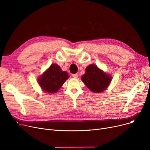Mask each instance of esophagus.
Masks as SVG:
<instances>
[{
    "label": "esophagus",
    "instance_id": "obj_1",
    "mask_svg": "<svg viewBox=\"0 0 150 150\" xmlns=\"http://www.w3.org/2000/svg\"><path fill=\"white\" fill-rule=\"evenodd\" d=\"M72 77L74 78H77L78 77V74H73L72 75Z\"/></svg>",
    "mask_w": 150,
    "mask_h": 150
}]
</instances>
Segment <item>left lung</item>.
Masks as SVG:
<instances>
[{
    "mask_svg": "<svg viewBox=\"0 0 150 150\" xmlns=\"http://www.w3.org/2000/svg\"><path fill=\"white\" fill-rule=\"evenodd\" d=\"M81 80L89 90L94 93L104 92L109 86L112 78L96 64H90L86 68Z\"/></svg>",
    "mask_w": 150,
    "mask_h": 150,
    "instance_id": "8db88e82",
    "label": "left lung"
}]
</instances>
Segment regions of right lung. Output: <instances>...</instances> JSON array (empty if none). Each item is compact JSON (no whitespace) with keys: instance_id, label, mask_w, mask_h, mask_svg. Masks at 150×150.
<instances>
[{"instance_id":"right-lung-1","label":"right lung","mask_w":150,"mask_h":150,"mask_svg":"<svg viewBox=\"0 0 150 150\" xmlns=\"http://www.w3.org/2000/svg\"><path fill=\"white\" fill-rule=\"evenodd\" d=\"M69 77L66 71H62L57 64H52L38 78V83L45 93H57Z\"/></svg>"}]
</instances>
